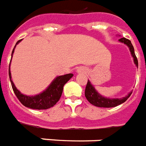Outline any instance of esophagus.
<instances>
[{"label": "esophagus", "mask_w": 146, "mask_h": 146, "mask_svg": "<svg viewBox=\"0 0 146 146\" xmlns=\"http://www.w3.org/2000/svg\"><path fill=\"white\" fill-rule=\"evenodd\" d=\"M78 73H83V72H84V70L82 69V68H78Z\"/></svg>", "instance_id": "1"}]
</instances>
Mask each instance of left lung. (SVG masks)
Segmentation results:
<instances>
[{"label": "left lung", "instance_id": "obj_1", "mask_svg": "<svg viewBox=\"0 0 146 146\" xmlns=\"http://www.w3.org/2000/svg\"><path fill=\"white\" fill-rule=\"evenodd\" d=\"M119 41L126 44L129 47L130 53L133 58L134 63L136 64V67L138 68V60H137V58H136L135 52H134L133 46L131 44V41L125 38H120ZM131 93L132 92H130L127 96H126L125 97L121 98V99H111V98L105 97V96L100 95V93L96 90V89L91 84V83L89 80L87 81V86L85 88V96L87 98V100L89 101L90 103H91L93 106H97V107H102V108H112V107H115V106L122 104L130 97Z\"/></svg>", "mask_w": 146, "mask_h": 146}]
</instances>
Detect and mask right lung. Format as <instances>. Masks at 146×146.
Returning <instances> with one entry per match:
<instances>
[{"label":"right lung","instance_id":"add662e5","mask_svg":"<svg viewBox=\"0 0 146 146\" xmlns=\"http://www.w3.org/2000/svg\"><path fill=\"white\" fill-rule=\"evenodd\" d=\"M21 40H19L16 42V45L13 50L12 55H11L12 57L16 44H18ZM10 67V66H9V77H10L13 90L16 94V97L18 98V100L20 101V102L23 106H25V107H28V108H32V109H38V110L47 109V108H50L55 106L61 97L64 85L73 77V74H67L56 77L44 91L39 93L38 95L29 96L24 95L23 93H21L19 90L16 89V86L14 85L13 82L12 78H11Z\"/></svg>","mask_w":146,"mask_h":146}]
</instances>
